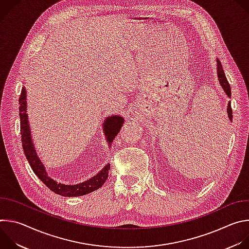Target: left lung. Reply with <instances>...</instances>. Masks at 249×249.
I'll return each instance as SVG.
<instances>
[{
	"mask_svg": "<svg viewBox=\"0 0 249 249\" xmlns=\"http://www.w3.org/2000/svg\"><path fill=\"white\" fill-rule=\"evenodd\" d=\"M217 71H218V78H219V82L222 86V88L224 89L225 92L228 94V96L231 97V86L227 80V77L224 73V70H223V66H222V63L220 62V60L217 59ZM228 116L230 118V120H232V109H231V102H229V105H228Z\"/></svg>",
	"mask_w": 249,
	"mask_h": 249,
	"instance_id": "left-lung-1",
	"label": "left lung"
}]
</instances>
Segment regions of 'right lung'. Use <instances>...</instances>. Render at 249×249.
Listing matches in <instances>:
<instances>
[{"label": "right lung", "instance_id": "1", "mask_svg": "<svg viewBox=\"0 0 249 249\" xmlns=\"http://www.w3.org/2000/svg\"><path fill=\"white\" fill-rule=\"evenodd\" d=\"M19 117H20V135L21 143L23 148L24 156L26 157L32 170L38 176V178L53 192L56 194L67 196V197H77L89 194L98 188H100L108 177V172L110 170V164L105 165V167L99 171L92 178L77 184V185H65L56 182L50 177H48L41 160H39L36 152L34 150L33 144L31 142L29 125L26 114V98H25V89H21L19 96ZM124 120L120 116H111L104 121V131L105 135L107 136V140L111 143L112 140L119 133Z\"/></svg>", "mask_w": 249, "mask_h": 249}]
</instances>
